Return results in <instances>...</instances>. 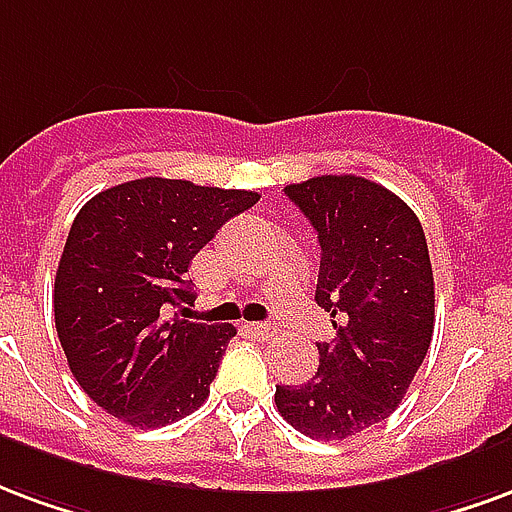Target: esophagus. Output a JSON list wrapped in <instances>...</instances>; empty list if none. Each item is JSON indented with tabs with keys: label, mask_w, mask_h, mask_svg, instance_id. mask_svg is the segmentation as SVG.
<instances>
[{
	"label": "esophagus",
	"mask_w": 512,
	"mask_h": 512,
	"mask_svg": "<svg viewBox=\"0 0 512 512\" xmlns=\"http://www.w3.org/2000/svg\"><path fill=\"white\" fill-rule=\"evenodd\" d=\"M251 330H253V335H259V338H270V335L275 333V330H272L270 324H264V322L251 324Z\"/></svg>",
	"instance_id": "1"
}]
</instances>
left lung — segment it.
Segmentation results:
<instances>
[{"label":"left lung","instance_id":"8db88e82","mask_svg":"<svg viewBox=\"0 0 512 512\" xmlns=\"http://www.w3.org/2000/svg\"><path fill=\"white\" fill-rule=\"evenodd\" d=\"M283 193L319 234L316 302L335 338L319 343L311 382L275 387V406L311 439H349L393 414L431 346L428 242L409 204L371 179L322 174Z\"/></svg>","mask_w":512,"mask_h":512}]
</instances>
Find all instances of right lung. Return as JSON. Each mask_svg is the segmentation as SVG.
Returning <instances> with one entry per match:
<instances>
[{"mask_svg":"<svg viewBox=\"0 0 512 512\" xmlns=\"http://www.w3.org/2000/svg\"><path fill=\"white\" fill-rule=\"evenodd\" d=\"M256 201L253 190L144 177L78 210L54 281V319L76 382L108 414L160 428L207 401L237 330L166 316L196 300L185 275L193 256Z\"/></svg>","mask_w":512,"mask_h":512,"instance_id":"obj_1","label":"right lung"}]
</instances>
